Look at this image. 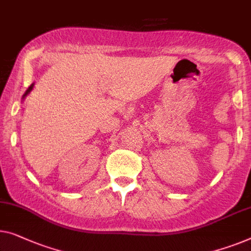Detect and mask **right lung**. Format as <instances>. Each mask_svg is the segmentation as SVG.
<instances>
[{
	"instance_id": "1",
	"label": "right lung",
	"mask_w": 251,
	"mask_h": 251,
	"mask_svg": "<svg viewBox=\"0 0 251 251\" xmlns=\"http://www.w3.org/2000/svg\"><path fill=\"white\" fill-rule=\"evenodd\" d=\"M32 86H34V85H31V86H30V87H29V88L27 89V92H26V93H25V95H24V97H25V96H26V95H27V94H28L29 92H30V90L32 89Z\"/></svg>"
}]
</instances>
